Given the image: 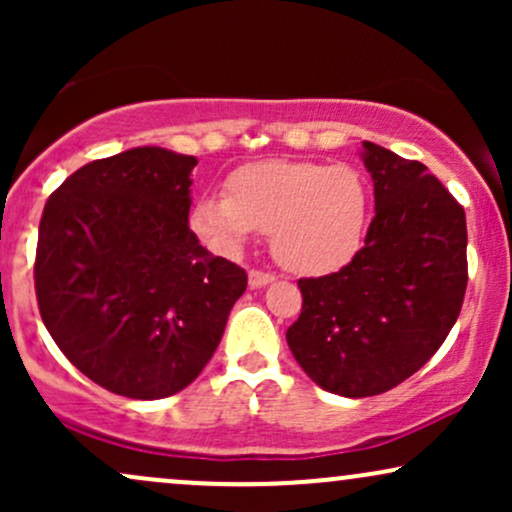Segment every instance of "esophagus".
<instances>
[{
	"label": "esophagus",
	"instance_id": "esophagus-1",
	"mask_svg": "<svg viewBox=\"0 0 512 512\" xmlns=\"http://www.w3.org/2000/svg\"><path fill=\"white\" fill-rule=\"evenodd\" d=\"M274 279H276L274 274H269V272H260V269H250V274H248V284H250V289H262V286L272 284Z\"/></svg>",
	"mask_w": 512,
	"mask_h": 512
}]
</instances>
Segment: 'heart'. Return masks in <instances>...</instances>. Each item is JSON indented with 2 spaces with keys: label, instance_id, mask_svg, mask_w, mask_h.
Instances as JSON below:
<instances>
[{
  "label": "heart",
  "instance_id": "b5f03b06",
  "mask_svg": "<svg viewBox=\"0 0 512 512\" xmlns=\"http://www.w3.org/2000/svg\"><path fill=\"white\" fill-rule=\"evenodd\" d=\"M370 223V192L351 166L317 161L245 163L226 178V195H204L190 226L211 250L236 255L269 233L274 257L286 269L322 276L344 269L361 252Z\"/></svg>",
  "mask_w": 512,
  "mask_h": 512
}]
</instances>
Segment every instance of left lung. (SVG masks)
<instances>
[{"label":"left lung","instance_id":"left-lung-1","mask_svg":"<svg viewBox=\"0 0 512 512\" xmlns=\"http://www.w3.org/2000/svg\"><path fill=\"white\" fill-rule=\"evenodd\" d=\"M375 192L366 245L339 272L301 279L286 330L308 378L373 397L414 375L445 342L467 289L464 209L424 163L363 142Z\"/></svg>","mask_w":512,"mask_h":512}]
</instances>
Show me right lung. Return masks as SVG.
<instances>
[{"label": "right lung", "instance_id": "right-lung-1", "mask_svg": "<svg viewBox=\"0 0 512 512\" xmlns=\"http://www.w3.org/2000/svg\"><path fill=\"white\" fill-rule=\"evenodd\" d=\"M195 156L137 146L52 192L35 250L40 317L93 383L132 399L185 390L219 346L248 274L190 231Z\"/></svg>", "mask_w": 512, "mask_h": 512}]
</instances>
